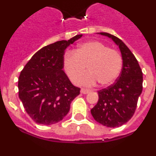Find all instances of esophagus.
<instances>
[{
	"mask_svg": "<svg viewBox=\"0 0 156 156\" xmlns=\"http://www.w3.org/2000/svg\"><path fill=\"white\" fill-rule=\"evenodd\" d=\"M89 90L88 89H85V88H81V94H86L89 92Z\"/></svg>",
	"mask_w": 156,
	"mask_h": 156,
	"instance_id": "obj_1",
	"label": "esophagus"
}]
</instances>
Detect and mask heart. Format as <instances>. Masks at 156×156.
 Returning a JSON list of instances; mask_svg holds the SVG:
<instances>
[{
    "label": "heart",
    "mask_w": 156,
    "mask_h": 156,
    "mask_svg": "<svg viewBox=\"0 0 156 156\" xmlns=\"http://www.w3.org/2000/svg\"><path fill=\"white\" fill-rule=\"evenodd\" d=\"M86 68L89 73L82 78V85L93 86L98 81L101 86H108L120 75L123 59L115 49L89 41L80 44L74 54H67L63 60L64 71L74 85L79 84Z\"/></svg>",
    "instance_id": "b5f03b06"
}]
</instances>
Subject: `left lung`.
<instances>
[{
	"mask_svg": "<svg viewBox=\"0 0 156 156\" xmlns=\"http://www.w3.org/2000/svg\"><path fill=\"white\" fill-rule=\"evenodd\" d=\"M119 47L123 68L115 82L98 91V101L91 113L96 122L110 128L124 125L133 116L142 91V71L137 59L124 42L108 33L101 32Z\"/></svg>",
	"mask_w": 156,
	"mask_h": 156,
	"instance_id": "8db88e82",
	"label": "left lung"
}]
</instances>
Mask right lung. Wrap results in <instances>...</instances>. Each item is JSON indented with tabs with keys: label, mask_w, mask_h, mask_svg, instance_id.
<instances>
[{
	"label": "right lung",
	"mask_w": 156,
	"mask_h": 156,
	"mask_svg": "<svg viewBox=\"0 0 156 156\" xmlns=\"http://www.w3.org/2000/svg\"><path fill=\"white\" fill-rule=\"evenodd\" d=\"M82 37L59 41L36 52L21 71L18 78L19 98L26 112L36 123L50 126L60 122L70 105L80 94L63 71L65 51Z\"/></svg>",
	"instance_id": "add662e5"
}]
</instances>
